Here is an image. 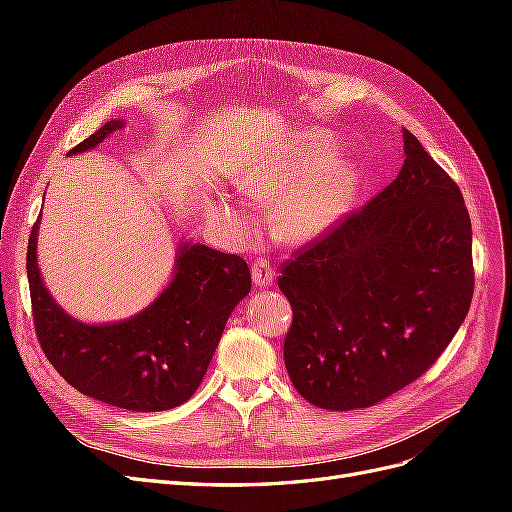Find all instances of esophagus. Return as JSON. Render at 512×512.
Masks as SVG:
<instances>
[{
    "mask_svg": "<svg viewBox=\"0 0 512 512\" xmlns=\"http://www.w3.org/2000/svg\"><path fill=\"white\" fill-rule=\"evenodd\" d=\"M252 277L258 288H269L275 280V269L271 267V262L267 258H256L252 265Z\"/></svg>",
    "mask_w": 512,
    "mask_h": 512,
    "instance_id": "obj_1",
    "label": "esophagus"
}]
</instances>
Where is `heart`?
I'll return each instance as SVG.
<instances>
[{"instance_id":"b5f03b06","label":"heart","mask_w":512,"mask_h":512,"mask_svg":"<svg viewBox=\"0 0 512 512\" xmlns=\"http://www.w3.org/2000/svg\"><path fill=\"white\" fill-rule=\"evenodd\" d=\"M237 188L256 205L282 203L275 228L286 241L305 243L327 232L348 211L359 188L350 162L335 160V141L322 132H303L275 143L245 166ZM220 226L239 241L256 232V218L241 203L220 200L211 209Z\"/></svg>"}]
</instances>
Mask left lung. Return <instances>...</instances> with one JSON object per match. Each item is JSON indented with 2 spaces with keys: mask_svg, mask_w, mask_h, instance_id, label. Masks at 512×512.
I'll use <instances>...</instances> for the list:
<instances>
[{
  "mask_svg": "<svg viewBox=\"0 0 512 512\" xmlns=\"http://www.w3.org/2000/svg\"><path fill=\"white\" fill-rule=\"evenodd\" d=\"M393 183L282 265L288 376L324 410L369 408L436 363L468 316L472 224L457 183L404 130Z\"/></svg>",
  "mask_w": 512,
  "mask_h": 512,
  "instance_id": "1",
  "label": "left lung"
}]
</instances>
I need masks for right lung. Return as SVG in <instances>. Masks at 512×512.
I'll list each match as a JSON object with an SVG mask.
<instances>
[{
	"label": "right lung",
	"instance_id": "add662e5",
	"mask_svg": "<svg viewBox=\"0 0 512 512\" xmlns=\"http://www.w3.org/2000/svg\"><path fill=\"white\" fill-rule=\"evenodd\" d=\"M113 119L68 151L81 153L123 128ZM38 224L27 245V280L42 352L76 391L132 412H160L188 401L203 382L226 320L252 288L241 256L183 243L175 275L141 314L111 324L68 316L38 269Z\"/></svg>",
	"mask_w": 512,
	"mask_h": 512
}]
</instances>
